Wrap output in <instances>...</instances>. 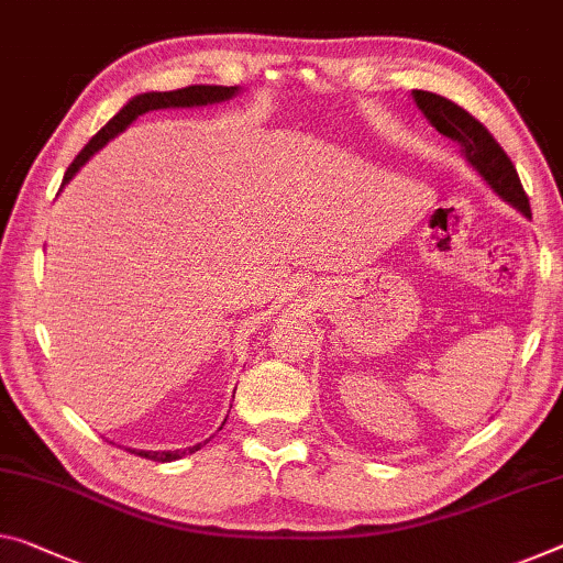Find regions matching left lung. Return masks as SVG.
<instances>
[{"label":"left lung","mask_w":563,"mask_h":563,"mask_svg":"<svg viewBox=\"0 0 563 563\" xmlns=\"http://www.w3.org/2000/svg\"><path fill=\"white\" fill-rule=\"evenodd\" d=\"M415 106L420 108L422 115L430 120V125L438 133L451 137L453 143L461 145L463 158L468 161V166L475 168V173L486 180V186L498 198H504L508 206L526 216L531 221V206L529 196H526L521 178L514 168V163L504 148L493 141V135L475 120L471 112L457 108L455 102L448 98H440L435 92L426 90H412Z\"/></svg>","instance_id":"8db88e82"}]
</instances>
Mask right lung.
Segmentation results:
<instances>
[{
  "instance_id": "obj_1",
  "label": "right lung",
  "mask_w": 563,
  "mask_h": 563,
  "mask_svg": "<svg viewBox=\"0 0 563 563\" xmlns=\"http://www.w3.org/2000/svg\"><path fill=\"white\" fill-rule=\"evenodd\" d=\"M239 92H241L239 85H231V88H227V85H188V88L170 90V92H141V95H135V98L128 100L123 110H120L118 115H112L108 123L92 135V141L85 145L80 153H77V158L70 163V168L65 170L63 188L70 184L75 173L80 170L85 163H88L92 155L102 148V145H108V141H112V137L123 133L125 128L133 123V120L143 115V112L163 110V108L216 106V102H227L231 98H236ZM203 443H206V440H203ZM203 443L188 448V451H135V448H128V451L141 455V457H148V461H155V463H170V461H178V457H184L188 453H196Z\"/></svg>"
}]
</instances>
